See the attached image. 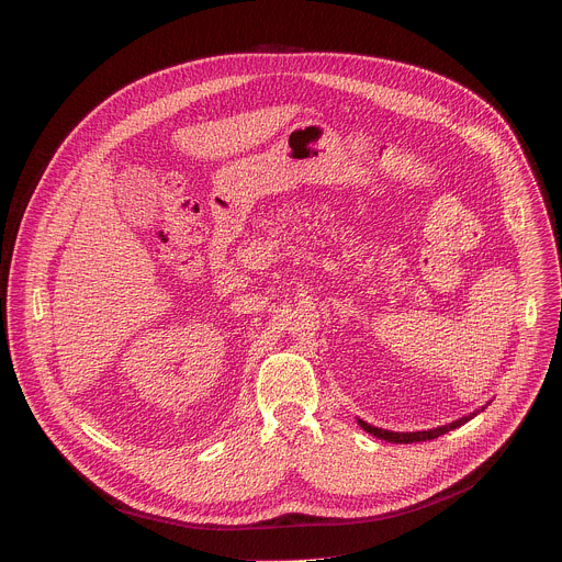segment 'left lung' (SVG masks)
I'll return each mask as SVG.
<instances>
[{"instance_id":"obj_1","label":"left lung","mask_w":562,"mask_h":562,"mask_svg":"<svg viewBox=\"0 0 562 562\" xmlns=\"http://www.w3.org/2000/svg\"><path fill=\"white\" fill-rule=\"evenodd\" d=\"M483 411H485V406H483L481 411H476V413L468 415V417H461V419H457V422L448 424V426H439V428L422 430V432H393V430H382V428L370 426V424H366V422H361V419H357V424H359L368 435L378 437V439H384V441H393V443H417V441H430V439H437V437H441V435H446V432H450V430H454V428H459V426L468 424L472 417H476V415H479V413H483Z\"/></svg>"}]
</instances>
